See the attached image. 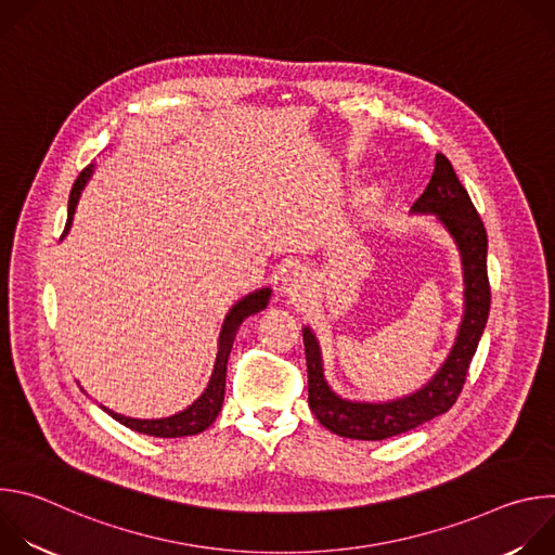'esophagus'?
Here are the masks:
<instances>
[{
	"label": "esophagus",
	"instance_id": "esophagus-1",
	"mask_svg": "<svg viewBox=\"0 0 555 555\" xmlns=\"http://www.w3.org/2000/svg\"><path fill=\"white\" fill-rule=\"evenodd\" d=\"M305 287H307V274H305V270L296 268V270H289V272L283 276V292H285V294L296 296V294H300Z\"/></svg>",
	"mask_w": 555,
	"mask_h": 555
}]
</instances>
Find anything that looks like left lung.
Masks as SVG:
<instances>
[{
	"instance_id": "1",
	"label": "left lung",
	"mask_w": 555,
	"mask_h": 555,
	"mask_svg": "<svg viewBox=\"0 0 555 555\" xmlns=\"http://www.w3.org/2000/svg\"><path fill=\"white\" fill-rule=\"evenodd\" d=\"M413 212L437 215L452 234L461 255L465 283V311L456 343L435 377L413 395L392 402H349L338 398L323 375L321 347L309 327L302 330L309 409L327 430L362 441H382L409 433L452 409L465 384L469 362L477 353L490 313L488 281V232L467 191L459 182L443 153L435 155L433 178L413 204Z\"/></svg>"
}]
</instances>
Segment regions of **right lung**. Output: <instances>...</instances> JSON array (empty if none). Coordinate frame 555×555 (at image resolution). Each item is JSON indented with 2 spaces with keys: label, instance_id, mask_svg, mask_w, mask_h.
Segmentation results:
<instances>
[{
  "label": "right lung",
  "instance_id": "obj_1",
  "mask_svg": "<svg viewBox=\"0 0 555 555\" xmlns=\"http://www.w3.org/2000/svg\"><path fill=\"white\" fill-rule=\"evenodd\" d=\"M92 176V167L83 169L81 176L76 178L72 191H69V202H67V223H65V230L63 234L69 230L72 225V217H74V210H76V204H78V197H81V191L86 189L88 180ZM270 300V287H263L255 294H248L246 298H242L240 302H236L223 321V327H221V334H219V351H217V360H215V369H212V375H210V382L206 386V390L202 392V398L195 400L186 411L178 413V415H171V417H165V420H131V417H125V415H118L114 411H107L116 422H120L122 426L135 430V433H142V435H151V437H165V439H171V437H189V435H197L202 430H206L219 415L221 411V404H223V392H225V364H228V356H230V349H232V343H234V336H236V330H240V325L248 319V315L266 309Z\"/></svg>",
  "mask_w": 555,
  "mask_h": 555
}]
</instances>
